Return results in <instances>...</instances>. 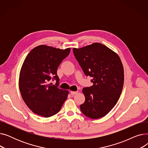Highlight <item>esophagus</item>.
Segmentation results:
<instances>
[{"label":"esophagus","instance_id":"esophagus-1","mask_svg":"<svg viewBox=\"0 0 148 148\" xmlns=\"http://www.w3.org/2000/svg\"><path fill=\"white\" fill-rule=\"evenodd\" d=\"M70 93H71V94L72 95H76V94H78V92L77 91H71L70 92Z\"/></svg>","mask_w":148,"mask_h":148}]
</instances>
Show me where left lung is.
<instances>
[{"mask_svg": "<svg viewBox=\"0 0 148 148\" xmlns=\"http://www.w3.org/2000/svg\"><path fill=\"white\" fill-rule=\"evenodd\" d=\"M73 53L94 84L83 89L85 101L80 110L90 119L102 118L114 107L121 94L124 81L121 60L117 53L98 42L74 48Z\"/></svg>", "mask_w": 148, "mask_h": 148, "instance_id": "1", "label": "left lung"}]
</instances>
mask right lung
Masks as SVG:
<instances>
[{
	"label": "right lung",
	"mask_w": 148,
	"mask_h": 148,
	"mask_svg": "<svg viewBox=\"0 0 148 148\" xmlns=\"http://www.w3.org/2000/svg\"><path fill=\"white\" fill-rule=\"evenodd\" d=\"M70 50L40 45L25 58L20 72L19 89L23 101L34 113L50 117L59 112L67 99L68 90L58 87L57 69ZM52 77L57 80L56 85L49 83Z\"/></svg>",
	"instance_id": "right-lung-1"
}]
</instances>
